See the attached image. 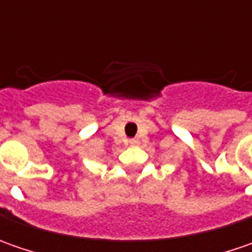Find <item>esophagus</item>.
<instances>
[{
  "mask_svg": "<svg viewBox=\"0 0 252 252\" xmlns=\"http://www.w3.org/2000/svg\"><path fill=\"white\" fill-rule=\"evenodd\" d=\"M137 143H139V140H137V139H131L130 140V144H133V146H134V144H137Z\"/></svg>",
  "mask_w": 252,
  "mask_h": 252,
  "instance_id": "obj_1",
  "label": "esophagus"
}]
</instances>
